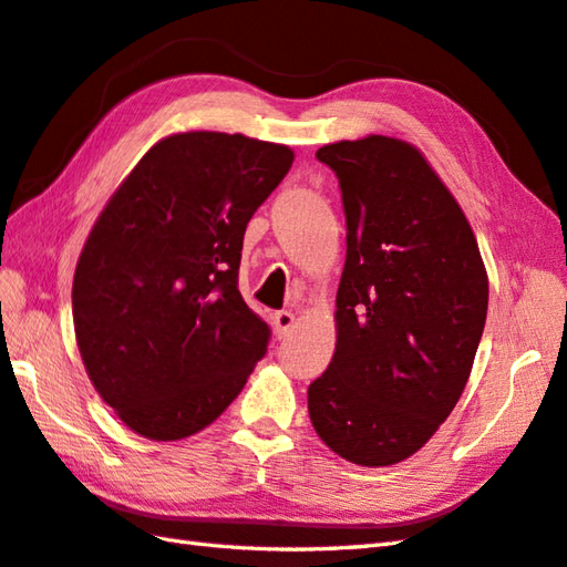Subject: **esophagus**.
Wrapping results in <instances>:
<instances>
[{"mask_svg":"<svg viewBox=\"0 0 567 567\" xmlns=\"http://www.w3.org/2000/svg\"><path fill=\"white\" fill-rule=\"evenodd\" d=\"M272 329L277 333V339H285V336L295 329L292 311H277V315H272Z\"/></svg>","mask_w":567,"mask_h":567,"instance_id":"34e87169","label":"esophagus"}]
</instances>
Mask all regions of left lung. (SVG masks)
I'll return each instance as SVG.
<instances>
[{
  "label": "left lung",
  "instance_id": "obj_1",
  "mask_svg": "<svg viewBox=\"0 0 567 567\" xmlns=\"http://www.w3.org/2000/svg\"><path fill=\"white\" fill-rule=\"evenodd\" d=\"M317 158L339 177L348 248L336 351L309 384V419L346 461L394 465L461 400L487 319V270L461 204L412 143L370 134Z\"/></svg>",
  "mask_w": 567,
  "mask_h": 567
}]
</instances>
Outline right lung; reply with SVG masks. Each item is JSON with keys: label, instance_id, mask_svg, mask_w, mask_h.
<instances>
[{"label": "right lung", "instance_id": "1", "mask_svg": "<svg viewBox=\"0 0 567 567\" xmlns=\"http://www.w3.org/2000/svg\"><path fill=\"white\" fill-rule=\"evenodd\" d=\"M290 146L221 131L161 138L104 204L72 277L84 370L124 424L179 441L221 416L268 348L238 292L244 234Z\"/></svg>", "mask_w": 567, "mask_h": 567}]
</instances>
